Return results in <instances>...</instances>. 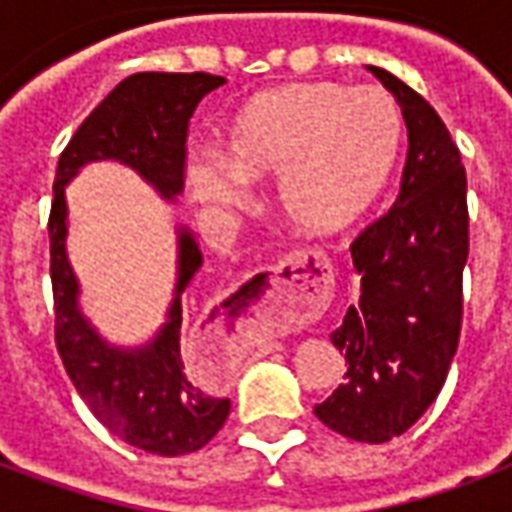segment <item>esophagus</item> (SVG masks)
Segmentation results:
<instances>
[{"mask_svg": "<svg viewBox=\"0 0 512 512\" xmlns=\"http://www.w3.org/2000/svg\"><path fill=\"white\" fill-rule=\"evenodd\" d=\"M326 299V266L318 257L293 255L252 282L249 310L271 326L312 318Z\"/></svg>", "mask_w": 512, "mask_h": 512, "instance_id": "obj_1", "label": "esophagus"}]
</instances>
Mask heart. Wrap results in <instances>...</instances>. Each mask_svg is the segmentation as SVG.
Wrapping results in <instances>:
<instances>
[{
	"label": "heart",
	"mask_w": 512,
	"mask_h": 512,
	"mask_svg": "<svg viewBox=\"0 0 512 512\" xmlns=\"http://www.w3.org/2000/svg\"><path fill=\"white\" fill-rule=\"evenodd\" d=\"M403 117L381 90L285 84L249 98L224 126L219 158H194L186 186L200 205L238 208L244 186L277 180L279 219L307 238L351 230L389 186Z\"/></svg>",
	"instance_id": "b5f03b06"
}]
</instances>
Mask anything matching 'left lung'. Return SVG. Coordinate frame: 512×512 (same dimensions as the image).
<instances>
[{"mask_svg": "<svg viewBox=\"0 0 512 512\" xmlns=\"http://www.w3.org/2000/svg\"><path fill=\"white\" fill-rule=\"evenodd\" d=\"M367 71L403 109L408 158L395 205L351 244L359 301L332 332L348 373L315 417L345 439L384 444L425 414L450 373L469 211L461 153L436 109L384 68Z\"/></svg>", "mask_w": 512, "mask_h": 512, "instance_id": "left-lung-1", "label": "left lung"}]
</instances>
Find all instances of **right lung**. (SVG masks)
Wrapping results in <instances>:
<instances>
[{
  "instance_id": "add662e5",
  "label": "right lung",
  "mask_w": 512,
  "mask_h": 512,
  "mask_svg": "<svg viewBox=\"0 0 512 512\" xmlns=\"http://www.w3.org/2000/svg\"><path fill=\"white\" fill-rule=\"evenodd\" d=\"M211 73H134L95 106L68 147L54 178L49 216L54 334L62 365L95 417L131 447L175 458L205 447L230 414V400L194 384L180 356L183 290L200 271L202 252L189 227L178 224L175 290L147 343L115 345L95 329L79 304V279L68 260L65 189L93 161H117L175 202L183 191L186 131L205 95L222 87Z\"/></svg>"
}]
</instances>
